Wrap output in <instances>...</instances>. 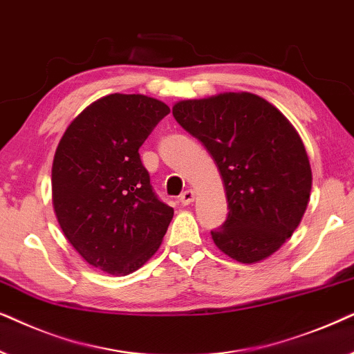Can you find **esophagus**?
I'll return each mask as SVG.
<instances>
[{"label": "esophagus", "mask_w": 354, "mask_h": 354, "mask_svg": "<svg viewBox=\"0 0 354 354\" xmlns=\"http://www.w3.org/2000/svg\"><path fill=\"white\" fill-rule=\"evenodd\" d=\"M192 201H194V191H192V189H186L180 196V202H181L183 205H189Z\"/></svg>", "instance_id": "1"}]
</instances>
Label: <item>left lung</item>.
Masks as SVG:
<instances>
[{"label": "left lung", "instance_id": "left-lung-1", "mask_svg": "<svg viewBox=\"0 0 354 354\" xmlns=\"http://www.w3.org/2000/svg\"><path fill=\"white\" fill-rule=\"evenodd\" d=\"M173 116L201 140L223 180L230 212L210 232L215 246L243 263L279 251L301 223L313 186L293 124L249 92L178 102Z\"/></svg>", "mask_w": 354, "mask_h": 354}]
</instances>
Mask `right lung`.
<instances>
[{
    "instance_id": "add662e5",
    "label": "right lung",
    "mask_w": 354,
    "mask_h": 354,
    "mask_svg": "<svg viewBox=\"0 0 354 354\" xmlns=\"http://www.w3.org/2000/svg\"><path fill=\"white\" fill-rule=\"evenodd\" d=\"M169 108L139 93L98 98L64 131L51 168L56 218L86 262L129 275L157 252L173 209L157 197L139 149Z\"/></svg>"
}]
</instances>
